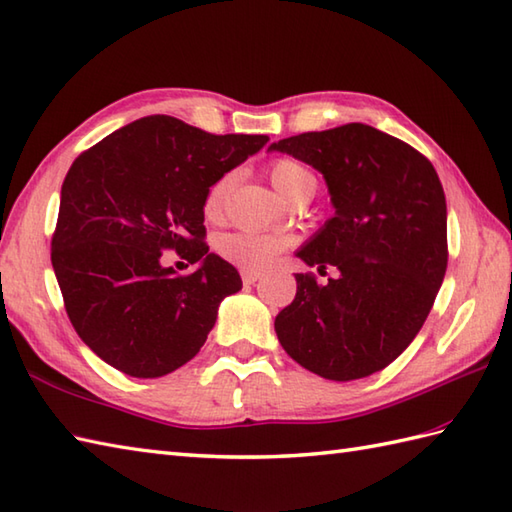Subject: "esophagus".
I'll list each match as a JSON object with an SVG mask.
<instances>
[{
  "mask_svg": "<svg viewBox=\"0 0 512 512\" xmlns=\"http://www.w3.org/2000/svg\"><path fill=\"white\" fill-rule=\"evenodd\" d=\"M259 279H262V275H259V273H253V270H242V281L246 286L257 284Z\"/></svg>",
  "mask_w": 512,
  "mask_h": 512,
  "instance_id": "esophagus-1",
  "label": "esophagus"
}]
</instances>
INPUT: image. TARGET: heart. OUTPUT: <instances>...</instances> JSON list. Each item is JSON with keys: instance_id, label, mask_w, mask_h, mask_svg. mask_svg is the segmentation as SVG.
Returning <instances> with one entry per match:
<instances>
[{"instance_id": "b5f03b06", "label": "heart", "mask_w": 512, "mask_h": 512, "mask_svg": "<svg viewBox=\"0 0 512 512\" xmlns=\"http://www.w3.org/2000/svg\"><path fill=\"white\" fill-rule=\"evenodd\" d=\"M268 178L273 182V187L281 198L290 200L292 195L308 187H317L312 173L301 165L297 160L290 158H277L268 165ZM231 187V173H224V176L217 178L204 195V215L209 220H215L217 215L222 213L224 198ZM217 255L226 262H231L244 270H266L270 264L275 262L277 255L286 248V239L275 233H257V231H233L224 233L217 239Z\"/></svg>"}]
</instances>
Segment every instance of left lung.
<instances>
[{
  "instance_id": "left-lung-1",
  "label": "left lung",
  "mask_w": 512,
  "mask_h": 512,
  "mask_svg": "<svg viewBox=\"0 0 512 512\" xmlns=\"http://www.w3.org/2000/svg\"><path fill=\"white\" fill-rule=\"evenodd\" d=\"M323 173L334 217L297 250L336 270L328 284L297 273L275 332L290 358L330 380L365 378L416 339L447 273V200L420 151L347 123L270 145Z\"/></svg>"
}]
</instances>
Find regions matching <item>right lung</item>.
I'll use <instances>...</instances> for the list:
<instances>
[{
	"mask_svg": "<svg viewBox=\"0 0 512 512\" xmlns=\"http://www.w3.org/2000/svg\"><path fill=\"white\" fill-rule=\"evenodd\" d=\"M268 136H215L173 116L129 123L72 162L61 187L52 268L76 334L107 365L158 378L189 363L237 270L204 244V195ZM176 249L201 268L178 278Z\"/></svg>",
	"mask_w": 512,
	"mask_h": 512,
	"instance_id": "obj_1",
	"label": "right lung"
}]
</instances>
